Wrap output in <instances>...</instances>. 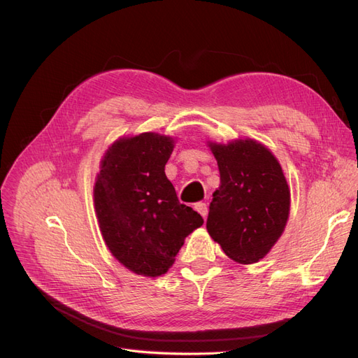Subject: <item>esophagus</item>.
<instances>
[{
	"mask_svg": "<svg viewBox=\"0 0 358 358\" xmlns=\"http://www.w3.org/2000/svg\"><path fill=\"white\" fill-rule=\"evenodd\" d=\"M194 209H196L203 216V218H206V216H208L209 209H208V204H206L204 201H199V203L194 204Z\"/></svg>",
	"mask_w": 358,
	"mask_h": 358,
	"instance_id": "34e87169",
	"label": "esophagus"
}]
</instances>
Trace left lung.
<instances>
[{
  "mask_svg": "<svg viewBox=\"0 0 358 358\" xmlns=\"http://www.w3.org/2000/svg\"><path fill=\"white\" fill-rule=\"evenodd\" d=\"M208 145L221 183L213 192L206 229L236 263H257L282 236L288 221L289 188L282 167L252 138Z\"/></svg>",
  "mask_w": 358,
  "mask_h": 358,
  "instance_id": "8db88e82",
  "label": "left lung"
}]
</instances>
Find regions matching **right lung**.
Masks as SVG:
<instances>
[{
    "label": "right lung",
    "mask_w": 358,
    "mask_h": 358,
    "mask_svg": "<svg viewBox=\"0 0 358 358\" xmlns=\"http://www.w3.org/2000/svg\"><path fill=\"white\" fill-rule=\"evenodd\" d=\"M175 138L158 133L121 137L101 159L94 204L112 255L133 273L157 278L175 263L185 237L203 225L179 203L164 167Z\"/></svg>",
    "instance_id": "right-lung-1"
}]
</instances>
